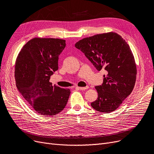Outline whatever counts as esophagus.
I'll list each match as a JSON object with an SVG mask.
<instances>
[{
	"label": "esophagus",
	"instance_id": "34e87169",
	"mask_svg": "<svg viewBox=\"0 0 154 154\" xmlns=\"http://www.w3.org/2000/svg\"><path fill=\"white\" fill-rule=\"evenodd\" d=\"M88 87H88V86H86V87H77V88H79V90L85 91V90H86V89H88Z\"/></svg>",
	"mask_w": 154,
	"mask_h": 154
}]
</instances>
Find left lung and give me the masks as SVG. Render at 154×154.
<instances>
[{
	"instance_id": "left-lung-1",
	"label": "left lung",
	"mask_w": 154,
	"mask_h": 154,
	"mask_svg": "<svg viewBox=\"0 0 154 154\" xmlns=\"http://www.w3.org/2000/svg\"><path fill=\"white\" fill-rule=\"evenodd\" d=\"M75 46L97 70L107 72L102 85L95 87L98 98L91 106L107 114L116 110L131 94L136 81L137 67L130 47L120 35L112 32L82 38Z\"/></svg>"
}]
</instances>
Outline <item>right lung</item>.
I'll use <instances>...</instances> for the list:
<instances>
[{
  "instance_id": "add662e5",
  "label": "right lung",
  "mask_w": 154,
  "mask_h": 154,
  "mask_svg": "<svg viewBox=\"0 0 154 154\" xmlns=\"http://www.w3.org/2000/svg\"><path fill=\"white\" fill-rule=\"evenodd\" d=\"M66 40L35 37L23 46L15 65V80L19 92L38 114L53 116L66 107L70 91L53 86L51 76L58 70L59 56Z\"/></svg>"
}]
</instances>
